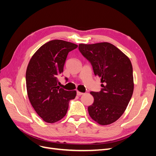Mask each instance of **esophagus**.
<instances>
[{
    "label": "esophagus",
    "mask_w": 156,
    "mask_h": 156,
    "mask_svg": "<svg viewBox=\"0 0 156 156\" xmlns=\"http://www.w3.org/2000/svg\"><path fill=\"white\" fill-rule=\"evenodd\" d=\"M83 93H82V92H79V91H77V96H81V95H83Z\"/></svg>",
    "instance_id": "34e87169"
}]
</instances>
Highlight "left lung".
I'll use <instances>...</instances> for the list:
<instances>
[{"label":"left lung","mask_w":156,"mask_h":156,"mask_svg":"<svg viewBox=\"0 0 156 156\" xmlns=\"http://www.w3.org/2000/svg\"><path fill=\"white\" fill-rule=\"evenodd\" d=\"M79 50L91 63L94 73L101 78V91L91 92L94 103L89 115L98 124L105 126L124 114L133 92V68L129 58L108 42L79 45Z\"/></svg>","instance_id":"1"}]
</instances>
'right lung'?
Masks as SVG:
<instances>
[{
	"label": "right lung",
	"mask_w": 156,
	"mask_h": 156,
	"mask_svg": "<svg viewBox=\"0 0 156 156\" xmlns=\"http://www.w3.org/2000/svg\"><path fill=\"white\" fill-rule=\"evenodd\" d=\"M77 45L61 40L47 42L32 55L26 72L27 95L32 107L44 121L55 123L66 115L69 101L75 90L66 91L58 85L69 51Z\"/></svg>",
	"instance_id": "add662e5"
}]
</instances>
